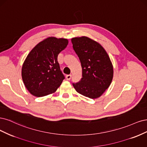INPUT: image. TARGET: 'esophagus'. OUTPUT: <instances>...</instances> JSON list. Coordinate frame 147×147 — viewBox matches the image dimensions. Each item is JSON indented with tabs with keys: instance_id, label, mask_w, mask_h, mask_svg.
Here are the masks:
<instances>
[{
	"instance_id": "34e87169",
	"label": "esophagus",
	"mask_w": 147,
	"mask_h": 147,
	"mask_svg": "<svg viewBox=\"0 0 147 147\" xmlns=\"http://www.w3.org/2000/svg\"><path fill=\"white\" fill-rule=\"evenodd\" d=\"M66 78H67V80H69L71 79V74L67 75V76H66Z\"/></svg>"
}]
</instances>
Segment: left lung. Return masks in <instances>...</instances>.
I'll return each mask as SVG.
<instances>
[{
	"label": "left lung",
	"instance_id": "obj_1",
	"mask_svg": "<svg viewBox=\"0 0 147 147\" xmlns=\"http://www.w3.org/2000/svg\"><path fill=\"white\" fill-rule=\"evenodd\" d=\"M73 47L81 63L82 78L73 84L76 92L92 99L100 97L112 82L113 65L106 50L87 36L71 39Z\"/></svg>",
	"mask_w": 147,
	"mask_h": 147
}]
</instances>
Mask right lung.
<instances>
[{
  "mask_svg": "<svg viewBox=\"0 0 147 147\" xmlns=\"http://www.w3.org/2000/svg\"><path fill=\"white\" fill-rule=\"evenodd\" d=\"M68 40L48 37L40 42L27 55L22 67L24 84L32 95L45 96L56 92L65 79L57 57Z\"/></svg>",
  "mask_w": 147,
  "mask_h": 147,
  "instance_id": "add662e5",
  "label": "right lung"
}]
</instances>
